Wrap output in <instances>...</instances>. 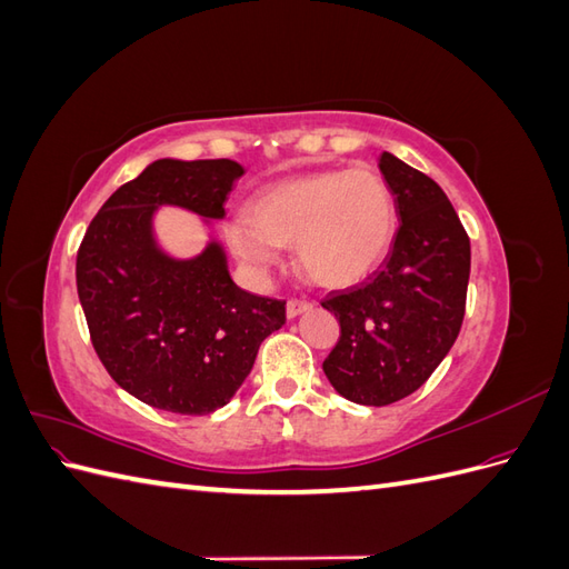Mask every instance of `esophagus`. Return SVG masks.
Here are the masks:
<instances>
[{"label":"esophagus","mask_w":569,"mask_h":569,"mask_svg":"<svg viewBox=\"0 0 569 569\" xmlns=\"http://www.w3.org/2000/svg\"><path fill=\"white\" fill-rule=\"evenodd\" d=\"M306 311H311V303H308V301H299V299L287 301V318H297Z\"/></svg>","instance_id":"esophagus-1"}]
</instances>
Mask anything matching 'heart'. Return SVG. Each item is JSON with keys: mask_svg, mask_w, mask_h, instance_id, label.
Masks as SVG:
<instances>
[{"mask_svg": "<svg viewBox=\"0 0 569 569\" xmlns=\"http://www.w3.org/2000/svg\"><path fill=\"white\" fill-rule=\"evenodd\" d=\"M396 234L391 189L375 170H325L268 187L249 216L228 220L226 239L239 261L266 272L280 247L295 244L301 270L318 284L349 287L380 266Z\"/></svg>", "mask_w": 569, "mask_h": 569, "instance_id": "b5f03b06", "label": "heart"}]
</instances>
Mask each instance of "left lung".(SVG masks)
<instances>
[{
    "mask_svg": "<svg viewBox=\"0 0 569 569\" xmlns=\"http://www.w3.org/2000/svg\"><path fill=\"white\" fill-rule=\"evenodd\" d=\"M380 170L401 220L391 251L368 280L322 301L341 327L322 370L360 406L401 401L427 382L460 332L470 280V239L443 189L389 151Z\"/></svg>",
    "mask_w": 569,
    "mask_h": 569,
    "instance_id": "1",
    "label": "left lung"
}]
</instances>
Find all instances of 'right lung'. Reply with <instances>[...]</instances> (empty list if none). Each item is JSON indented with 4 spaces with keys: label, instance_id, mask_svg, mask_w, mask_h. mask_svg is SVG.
<instances>
[{
    "label": "right lung",
    "instance_id": "right-lung-1",
    "mask_svg": "<svg viewBox=\"0 0 569 569\" xmlns=\"http://www.w3.org/2000/svg\"><path fill=\"white\" fill-rule=\"evenodd\" d=\"M244 166L159 159L101 206L78 251L80 306L101 363L134 399L176 416L230 403L261 341L284 325V301L239 289L213 232ZM161 208L197 214L210 232L176 257L152 222Z\"/></svg>",
    "mask_w": 569,
    "mask_h": 569
}]
</instances>
